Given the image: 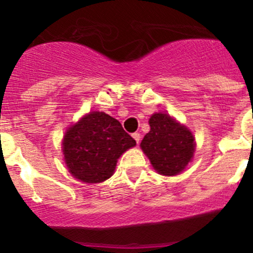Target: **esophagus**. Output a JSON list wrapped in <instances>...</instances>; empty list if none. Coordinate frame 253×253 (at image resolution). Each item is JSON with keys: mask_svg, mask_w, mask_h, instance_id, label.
Listing matches in <instances>:
<instances>
[{"mask_svg": "<svg viewBox=\"0 0 253 253\" xmlns=\"http://www.w3.org/2000/svg\"><path fill=\"white\" fill-rule=\"evenodd\" d=\"M132 137H133L134 141H136L137 143L141 142V133H138V132H136V133L132 134Z\"/></svg>", "mask_w": 253, "mask_h": 253, "instance_id": "esophagus-1", "label": "esophagus"}]
</instances>
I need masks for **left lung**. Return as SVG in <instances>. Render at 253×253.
<instances>
[{"label": "left lung", "instance_id": "8db88e82", "mask_svg": "<svg viewBox=\"0 0 253 253\" xmlns=\"http://www.w3.org/2000/svg\"><path fill=\"white\" fill-rule=\"evenodd\" d=\"M150 131L141 143L143 152L159 174L177 175L191 162L195 138L185 126L168 114H154L149 119Z\"/></svg>", "mask_w": 253, "mask_h": 253}]
</instances>
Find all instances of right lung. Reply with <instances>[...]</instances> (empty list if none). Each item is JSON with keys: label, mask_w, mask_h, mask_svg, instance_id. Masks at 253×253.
Here are the masks:
<instances>
[{"label": "right lung", "mask_w": 253, "mask_h": 253, "mask_svg": "<svg viewBox=\"0 0 253 253\" xmlns=\"http://www.w3.org/2000/svg\"><path fill=\"white\" fill-rule=\"evenodd\" d=\"M62 144L71 174L83 182L98 183L114 174L120 155L136 141L116 119L93 111L68 129Z\"/></svg>", "instance_id": "obj_1"}]
</instances>
